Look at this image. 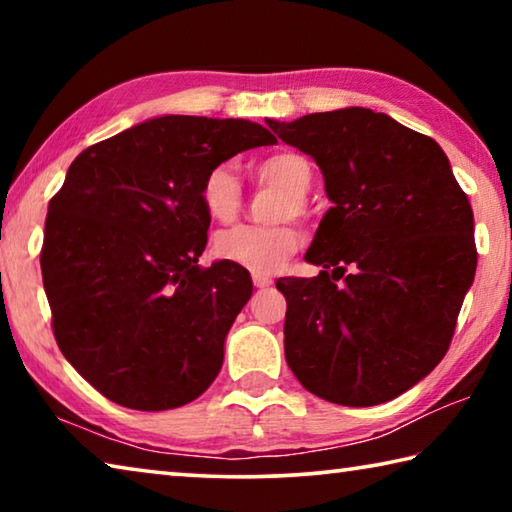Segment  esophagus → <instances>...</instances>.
Listing matches in <instances>:
<instances>
[{"mask_svg": "<svg viewBox=\"0 0 512 512\" xmlns=\"http://www.w3.org/2000/svg\"><path fill=\"white\" fill-rule=\"evenodd\" d=\"M253 284L257 289H266V287H271L273 280H271V277H266V275H253Z\"/></svg>", "mask_w": 512, "mask_h": 512, "instance_id": "34e87169", "label": "esophagus"}]
</instances>
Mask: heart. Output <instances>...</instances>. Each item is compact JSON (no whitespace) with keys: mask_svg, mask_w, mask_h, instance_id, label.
Here are the masks:
<instances>
[{"mask_svg":"<svg viewBox=\"0 0 512 512\" xmlns=\"http://www.w3.org/2000/svg\"><path fill=\"white\" fill-rule=\"evenodd\" d=\"M255 178L282 192L284 198L277 203L273 219H302L307 214L305 196L314 185V167L302 153L277 151L253 164ZM201 203L210 219L219 223H232L244 207V189L228 164H219L207 173L201 185ZM300 237L289 223L277 225H239L223 230L214 239L216 255L255 275H271L280 271L284 262L296 253Z\"/></svg>","mask_w":512,"mask_h":512,"instance_id":"b5f03b06","label":"heart"}]
</instances>
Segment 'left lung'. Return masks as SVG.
<instances>
[{
    "label": "left lung",
    "instance_id": "1",
    "mask_svg": "<svg viewBox=\"0 0 512 512\" xmlns=\"http://www.w3.org/2000/svg\"><path fill=\"white\" fill-rule=\"evenodd\" d=\"M311 155L334 203L309 264L282 277L284 357L309 393L375 406L438 366L474 282V214L445 151L384 112L343 108L268 119Z\"/></svg>",
    "mask_w": 512,
    "mask_h": 512
}]
</instances>
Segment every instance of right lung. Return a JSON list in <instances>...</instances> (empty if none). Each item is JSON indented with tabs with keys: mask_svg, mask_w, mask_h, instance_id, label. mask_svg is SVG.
I'll return each instance as SVG.
<instances>
[{
	"mask_svg": "<svg viewBox=\"0 0 512 512\" xmlns=\"http://www.w3.org/2000/svg\"><path fill=\"white\" fill-rule=\"evenodd\" d=\"M275 135L248 119L167 115L92 144L51 198L40 266L60 352L108 400L167 411L196 400L253 296L246 268L198 266L201 185Z\"/></svg>",
	"mask_w": 512,
	"mask_h": 512,
	"instance_id": "obj_1",
	"label": "right lung"
}]
</instances>
